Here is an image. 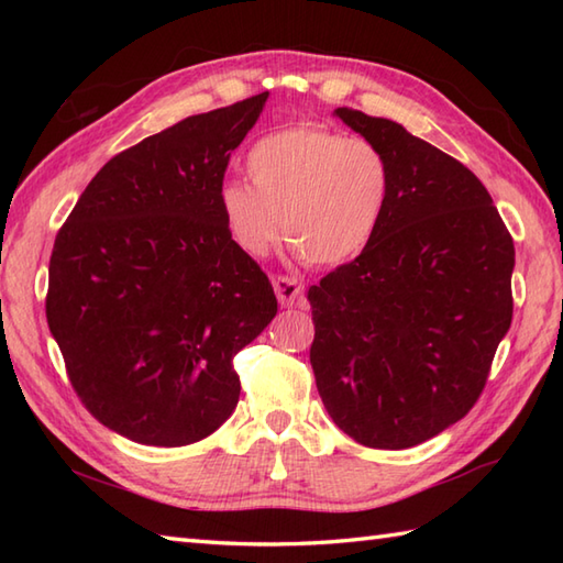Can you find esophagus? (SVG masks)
<instances>
[{"label": "esophagus", "instance_id": "obj_1", "mask_svg": "<svg viewBox=\"0 0 563 563\" xmlns=\"http://www.w3.org/2000/svg\"><path fill=\"white\" fill-rule=\"evenodd\" d=\"M273 290L283 307H292L302 295V283L292 275H273Z\"/></svg>", "mask_w": 563, "mask_h": 563}]
</instances>
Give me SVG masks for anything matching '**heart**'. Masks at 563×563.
<instances>
[{
  "mask_svg": "<svg viewBox=\"0 0 563 563\" xmlns=\"http://www.w3.org/2000/svg\"><path fill=\"white\" fill-rule=\"evenodd\" d=\"M249 181L220 188V212L236 246L263 256L278 242L307 266H339L375 236L391 194V169L373 142L327 128H283L246 157Z\"/></svg>",
  "mask_w": 563,
  "mask_h": 563,
  "instance_id": "obj_1",
  "label": "heart"
}]
</instances>
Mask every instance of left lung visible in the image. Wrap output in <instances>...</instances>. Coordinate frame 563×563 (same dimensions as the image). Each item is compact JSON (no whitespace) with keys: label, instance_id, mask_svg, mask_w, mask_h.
<instances>
[{"label":"left lung","instance_id":"1","mask_svg":"<svg viewBox=\"0 0 563 563\" xmlns=\"http://www.w3.org/2000/svg\"><path fill=\"white\" fill-rule=\"evenodd\" d=\"M336 115L385 154L391 194L367 246L307 292L309 363L345 435L406 450L482 397L510 329L516 246L462 162L387 118Z\"/></svg>","mask_w":563,"mask_h":563}]
</instances>
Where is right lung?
Masks as SVG:
<instances>
[{"label": "right lung", "mask_w": 563, "mask_h": 563, "mask_svg": "<svg viewBox=\"0 0 563 563\" xmlns=\"http://www.w3.org/2000/svg\"><path fill=\"white\" fill-rule=\"evenodd\" d=\"M268 91L115 154L59 227L45 314L71 389L140 445L214 433L239 401L234 355L278 312L220 212L232 152Z\"/></svg>", "instance_id": "right-lung-1"}]
</instances>
